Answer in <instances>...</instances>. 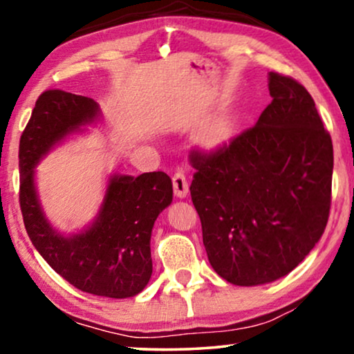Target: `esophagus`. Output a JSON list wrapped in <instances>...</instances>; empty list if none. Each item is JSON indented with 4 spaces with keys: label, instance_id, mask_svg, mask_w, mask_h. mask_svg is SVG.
Masks as SVG:
<instances>
[{
    "label": "esophagus",
    "instance_id": "34e87169",
    "mask_svg": "<svg viewBox=\"0 0 354 354\" xmlns=\"http://www.w3.org/2000/svg\"><path fill=\"white\" fill-rule=\"evenodd\" d=\"M172 185H174V193L178 198H185L190 192V185H188V180L183 172H176L172 177Z\"/></svg>",
    "mask_w": 354,
    "mask_h": 354
}]
</instances>
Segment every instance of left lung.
<instances>
[{
	"label": "left lung",
	"mask_w": 354,
	"mask_h": 354,
	"mask_svg": "<svg viewBox=\"0 0 354 354\" xmlns=\"http://www.w3.org/2000/svg\"><path fill=\"white\" fill-rule=\"evenodd\" d=\"M272 101L253 127L192 151V201L212 269L227 282H274L306 258L330 212L333 147L308 90L269 72Z\"/></svg>",
	"instance_id": "1"
}]
</instances>
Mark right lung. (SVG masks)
Instances as JSON below:
<instances>
[{"mask_svg":"<svg viewBox=\"0 0 354 354\" xmlns=\"http://www.w3.org/2000/svg\"><path fill=\"white\" fill-rule=\"evenodd\" d=\"M100 115L98 103L88 96L62 90H46L38 96L19 143V201L33 246L62 279L82 292L129 298L142 292L151 279V230L159 212L172 203L167 174H113L93 224L67 236L53 229L35 188L33 169L40 159Z\"/></svg>","mask_w":354,"mask_h":354,"instance_id":"1","label":"right lung"}]
</instances>
